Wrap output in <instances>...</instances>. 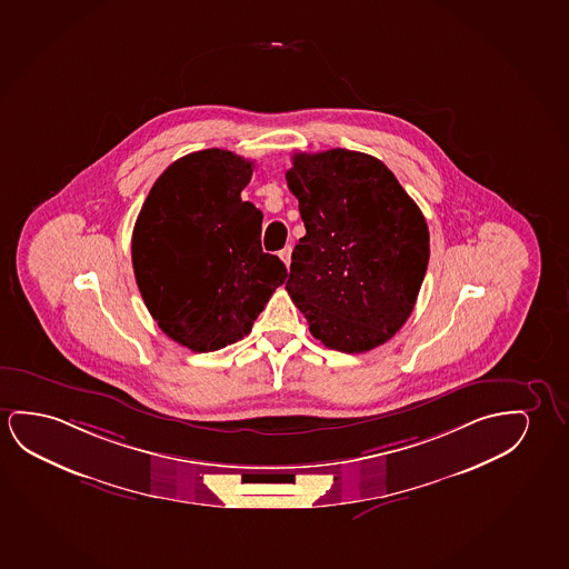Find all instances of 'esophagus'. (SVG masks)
<instances>
[{
  "mask_svg": "<svg viewBox=\"0 0 569 569\" xmlns=\"http://www.w3.org/2000/svg\"><path fill=\"white\" fill-rule=\"evenodd\" d=\"M280 258L281 262L289 266V262H291V247H286L283 250H280Z\"/></svg>",
  "mask_w": 569,
  "mask_h": 569,
  "instance_id": "obj_1",
  "label": "esophagus"
}]
</instances>
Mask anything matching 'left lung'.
<instances>
[{
	"mask_svg": "<svg viewBox=\"0 0 569 569\" xmlns=\"http://www.w3.org/2000/svg\"><path fill=\"white\" fill-rule=\"evenodd\" d=\"M291 160L286 180L307 232L286 289L325 347L368 352L412 313L429 266L425 214L370 154L330 149Z\"/></svg>",
	"mask_w": 569,
	"mask_h": 569,
	"instance_id": "1",
	"label": "left lung"
}]
</instances>
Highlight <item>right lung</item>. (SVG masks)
I'll use <instances>...</instances> for the list:
<instances>
[{"instance_id":"1","label":"right lung","mask_w":569,"mask_h":569,"mask_svg":"<svg viewBox=\"0 0 569 569\" xmlns=\"http://www.w3.org/2000/svg\"><path fill=\"white\" fill-rule=\"evenodd\" d=\"M252 168L231 150L178 158L134 222L132 270L144 306L164 335L193 352L247 337L288 278L260 244L262 211L240 198Z\"/></svg>"}]
</instances>
